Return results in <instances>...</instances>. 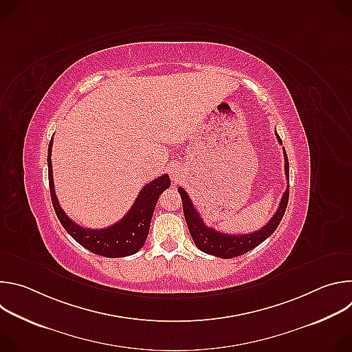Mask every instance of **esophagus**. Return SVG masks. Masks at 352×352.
I'll return each instance as SVG.
<instances>
[{
  "mask_svg": "<svg viewBox=\"0 0 352 352\" xmlns=\"http://www.w3.org/2000/svg\"><path fill=\"white\" fill-rule=\"evenodd\" d=\"M170 175H171V179H173V182H179L182 178H184V175H185V168L182 167V166H174L173 168H171V171H170Z\"/></svg>",
  "mask_w": 352,
  "mask_h": 352,
  "instance_id": "esophagus-1",
  "label": "esophagus"
}]
</instances>
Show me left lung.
<instances>
[{"instance_id": "obj_1", "label": "left lung", "mask_w": 352, "mask_h": 352, "mask_svg": "<svg viewBox=\"0 0 352 352\" xmlns=\"http://www.w3.org/2000/svg\"><path fill=\"white\" fill-rule=\"evenodd\" d=\"M277 140L280 143L281 139L277 135ZM284 153V168H285V178H287V189L281 197V202L278 205L277 212L274 213V216L269 220V223L266 226H263L259 231L250 232V234H241V235H231V234H224L220 232L214 228H210L205 224V221L200 217V214L197 213V210L195 209V206L192 205V200L189 199L186 190L184 188H178V192L181 195L182 199V209H184V216L186 220V226L188 230L192 235V239L195 242V245L204 250L205 254L221 258V259H231L235 256H241L249 250H252L255 246H258L259 243H262L265 239H267L278 227L285 209H287V204H288V196H289V166H288V157L285 153V148H283Z\"/></svg>"}]
</instances>
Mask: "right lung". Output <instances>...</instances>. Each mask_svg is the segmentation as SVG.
I'll list each match as a JSON object with an SVG mask.
<instances>
[{
    "label": "right lung",
    "mask_w": 352,
    "mask_h": 352,
    "mask_svg": "<svg viewBox=\"0 0 352 352\" xmlns=\"http://www.w3.org/2000/svg\"><path fill=\"white\" fill-rule=\"evenodd\" d=\"M52 150H53V138L48 144L47 152V164H48V184L50 193H52V202L56 210V214L65 228V231L83 248L90 250L91 254L106 256V258H122L136 254L144 245V241L148 234L150 221H152L155 208L160 195L170 188V177L167 174L157 177L152 182H148L142 188L133 206L129 212L116 224L102 228H83L72 221L65 212L61 209L57 199L53 182V167H52Z\"/></svg>",
    "instance_id": "1"
}]
</instances>
